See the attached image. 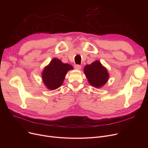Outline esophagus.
<instances>
[{
    "label": "esophagus",
    "mask_w": 148,
    "mask_h": 148,
    "mask_svg": "<svg viewBox=\"0 0 148 148\" xmlns=\"http://www.w3.org/2000/svg\"><path fill=\"white\" fill-rule=\"evenodd\" d=\"M74 68H75V69L80 70V69L82 68V66L80 65H74Z\"/></svg>",
    "instance_id": "34e87169"
}]
</instances>
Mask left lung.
Wrapping results in <instances>:
<instances>
[{
  "label": "left lung",
  "mask_w": 148,
  "mask_h": 148,
  "mask_svg": "<svg viewBox=\"0 0 148 148\" xmlns=\"http://www.w3.org/2000/svg\"><path fill=\"white\" fill-rule=\"evenodd\" d=\"M84 74L91 86L101 88L108 82L109 74L99 60H95L84 68Z\"/></svg>",
  "instance_id": "1"
}]
</instances>
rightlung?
Returning a JSON list of instances; mask_svg holds the SVG:
<instances>
[{"label": "right lung", "instance_id": "add662e5", "mask_svg": "<svg viewBox=\"0 0 148 148\" xmlns=\"http://www.w3.org/2000/svg\"><path fill=\"white\" fill-rule=\"evenodd\" d=\"M71 69H73V67L71 65L53 58L41 73L42 82L48 89L55 90L62 84L67 72Z\"/></svg>", "mask_w": 148, "mask_h": 148}]
</instances>
